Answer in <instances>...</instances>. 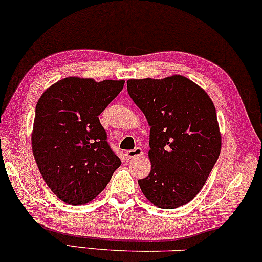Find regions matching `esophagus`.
I'll list each match as a JSON object with an SVG mask.
<instances>
[{"instance_id": "34e87169", "label": "esophagus", "mask_w": 262, "mask_h": 262, "mask_svg": "<svg viewBox=\"0 0 262 262\" xmlns=\"http://www.w3.org/2000/svg\"><path fill=\"white\" fill-rule=\"evenodd\" d=\"M144 154L142 150L140 147H135L134 150H128L125 151V157L128 158V160H132V158H135V157H140V156Z\"/></svg>"}]
</instances>
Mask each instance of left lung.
Wrapping results in <instances>:
<instances>
[{"label":"left lung","mask_w":262,"mask_h":262,"mask_svg":"<svg viewBox=\"0 0 262 262\" xmlns=\"http://www.w3.org/2000/svg\"><path fill=\"white\" fill-rule=\"evenodd\" d=\"M127 89L150 125L151 171L138 181L162 209L197 196L219 158L221 135L209 95L191 79H128Z\"/></svg>","instance_id":"obj_1"}]
</instances>
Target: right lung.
Listing matches in <instances>:
<instances>
[{
    "instance_id": "add662e5",
    "label": "right lung",
    "mask_w": 262,
    "mask_h": 262,
    "mask_svg": "<svg viewBox=\"0 0 262 262\" xmlns=\"http://www.w3.org/2000/svg\"><path fill=\"white\" fill-rule=\"evenodd\" d=\"M124 81L66 77L38 99L31 135L43 180L69 204H84L106 187L121 160L99 121Z\"/></svg>"
}]
</instances>
